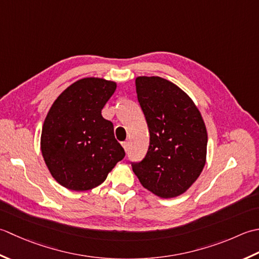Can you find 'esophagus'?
Segmentation results:
<instances>
[{
	"instance_id": "34e87169",
	"label": "esophagus",
	"mask_w": 259,
	"mask_h": 259,
	"mask_svg": "<svg viewBox=\"0 0 259 259\" xmlns=\"http://www.w3.org/2000/svg\"><path fill=\"white\" fill-rule=\"evenodd\" d=\"M128 142H123L122 143V146L124 147V150H125V152H127L128 151Z\"/></svg>"
}]
</instances>
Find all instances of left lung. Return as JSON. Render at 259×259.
Instances as JSON below:
<instances>
[{"label":"left lung","mask_w":259,"mask_h":259,"mask_svg":"<svg viewBox=\"0 0 259 259\" xmlns=\"http://www.w3.org/2000/svg\"><path fill=\"white\" fill-rule=\"evenodd\" d=\"M135 86L149 126L150 146L133 171L155 196H181L197 181L207 161L202 115L186 92L164 78L140 76Z\"/></svg>","instance_id":"left-lung-1"}]
</instances>
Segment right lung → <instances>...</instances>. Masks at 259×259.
Returning a JSON list of instances; mask_svg holds the SVG:
<instances>
[{"mask_svg":"<svg viewBox=\"0 0 259 259\" xmlns=\"http://www.w3.org/2000/svg\"><path fill=\"white\" fill-rule=\"evenodd\" d=\"M117 83L87 77L67 87L51 105L42 126L40 146L55 180L72 191L100 186L125 156L113 123L102 109Z\"/></svg>","mask_w":259,"mask_h":259,"instance_id":"1","label":"right lung"}]
</instances>
